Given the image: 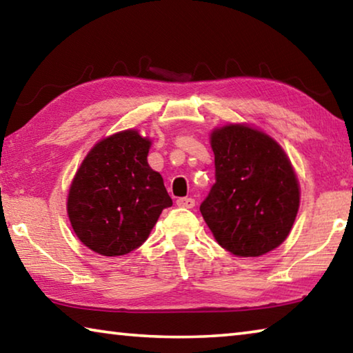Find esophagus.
Instances as JSON below:
<instances>
[{
	"mask_svg": "<svg viewBox=\"0 0 353 353\" xmlns=\"http://www.w3.org/2000/svg\"><path fill=\"white\" fill-rule=\"evenodd\" d=\"M176 204L179 207H182V208H193L194 207V199H191V198H179L176 201Z\"/></svg>",
	"mask_w": 353,
	"mask_h": 353,
	"instance_id": "esophagus-1",
	"label": "esophagus"
}]
</instances>
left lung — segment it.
I'll use <instances>...</instances> for the list:
<instances>
[{
	"label": "left lung",
	"instance_id": "left-lung-1",
	"mask_svg": "<svg viewBox=\"0 0 353 353\" xmlns=\"http://www.w3.org/2000/svg\"><path fill=\"white\" fill-rule=\"evenodd\" d=\"M216 182L201 213L214 240L236 256L279 248L294 224L301 188L282 146L249 124H225L210 134Z\"/></svg>",
	"mask_w": 353,
	"mask_h": 353
}]
</instances>
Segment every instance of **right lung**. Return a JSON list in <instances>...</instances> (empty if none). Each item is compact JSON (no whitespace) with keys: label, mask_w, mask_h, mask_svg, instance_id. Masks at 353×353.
Returning <instances> with one entry per match:
<instances>
[{"label":"right lung","mask_w":353,"mask_h":353,"mask_svg":"<svg viewBox=\"0 0 353 353\" xmlns=\"http://www.w3.org/2000/svg\"><path fill=\"white\" fill-rule=\"evenodd\" d=\"M151 140L137 129L105 137L82 160L70 185L67 212L82 244L105 256L129 254L148 240L172 201L148 163Z\"/></svg>","instance_id":"add662e5"}]
</instances>
